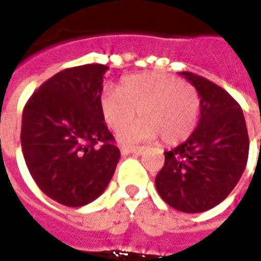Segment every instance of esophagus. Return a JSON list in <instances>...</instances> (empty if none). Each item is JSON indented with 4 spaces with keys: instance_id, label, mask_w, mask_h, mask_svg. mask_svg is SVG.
I'll list each match as a JSON object with an SVG mask.
<instances>
[{
    "instance_id": "1",
    "label": "esophagus",
    "mask_w": 261,
    "mask_h": 261,
    "mask_svg": "<svg viewBox=\"0 0 261 261\" xmlns=\"http://www.w3.org/2000/svg\"><path fill=\"white\" fill-rule=\"evenodd\" d=\"M144 147H121V153L128 155V153H136V155H141L144 152Z\"/></svg>"
}]
</instances>
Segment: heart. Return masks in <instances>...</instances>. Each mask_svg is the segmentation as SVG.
<instances>
[{"instance_id":"1","label":"heart","mask_w":261,"mask_h":261,"mask_svg":"<svg viewBox=\"0 0 261 261\" xmlns=\"http://www.w3.org/2000/svg\"><path fill=\"white\" fill-rule=\"evenodd\" d=\"M200 96L192 84L175 75L148 72L127 76L119 91L100 96L105 121L114 131L123 130L138 116L137 123L120 134L123 142L153 140L177 144L192 136L200 116Z\"/></svg>"}]
</instances>
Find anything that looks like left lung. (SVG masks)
<instances>
[{
	"label": "left lung",
	"instance_id": "left-lung-1",
	"mask_svg": "<svg viewBox=\"0 0 261 261\" xmlns=\"http://www.w3.org/2000/svg\"><path fill=\"white\" fill-rule=\"evenodd\" d=\"M198 92L200 120L186 141L165 152L155 186L181 213H202L224 201L238 185L249 156L246 121L239 103L221 86L180 72Z\"/></svg>",
	"mask_w": 261,
	"mask_h": 261
}]
</instances>
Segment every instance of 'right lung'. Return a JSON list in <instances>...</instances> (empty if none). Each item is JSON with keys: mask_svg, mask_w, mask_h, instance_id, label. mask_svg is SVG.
<instances>
[{"mask_svg": "<svg viewBox=\"0 0 261 261\" xmlns=\"http://www.w3.org/2000/svg\"><path fill=\"white\" fill-rule=\"evenodd\" d=\"M103 64L60 71L26 102L20 144L26 166L46 196L82 207L100 196L120 159L100 110Z\"/></svg>", "mask_w": 261, "mask_h": 261, "instance_id": "right-lung-1", "label": "right lung"}]
</instances>
